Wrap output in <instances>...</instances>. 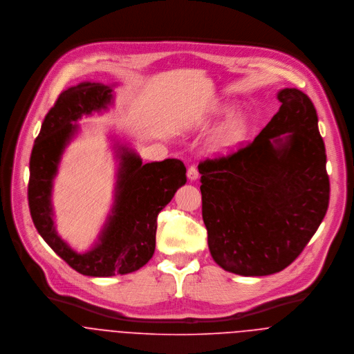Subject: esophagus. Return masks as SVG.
Here are the masks:
<instances>
[{
    "mask_svg": "<svg viewBox=\"0 0 354 354\" xmlns=\"http://www.w3.org/2000/svg\"><path fill=\"white\" fill-rule=\"evenodd\" d=\"M187 176H188V178H189L191 181H195V180H198V177H199V171H198V169H196L195 166H191V167H188Z\"/></svg>",
    "mask_w": 354,
    "mask_h": 354,
    "instance_id": "esophagus-1",
    "label": "esophagus"
}]
</instances>
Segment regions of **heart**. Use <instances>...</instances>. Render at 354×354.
<instances>
[{"mask_svg":"<svg viewBox=\"0 0 354 354\" xmlns=\"http://www.w3.org/2000/svg\"><path fill=\"white\" fill-rule=\"evenodd\" d=\"M245 121L241 117H236L230 120L225 127H222L212 138L211 147L215 151H225L232 147L244 133Z\"/></svg>","mask_w":354,"mask_h":354,"instance_id":"1","label":"heart"}]
</instances>
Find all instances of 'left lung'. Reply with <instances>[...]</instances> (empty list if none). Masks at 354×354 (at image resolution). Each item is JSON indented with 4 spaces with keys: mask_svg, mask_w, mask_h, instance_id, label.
<instances>
[{
    "mask_svg": "<svg viewBox=\"0 0 354 354\" xmlns=\"http://www.w3.org/2000/svg\"><path fill=\"white\" fill-rule=\"evenodd\" d=\"M278 113L254 140L199 163L203 221L212 259L223 270L263 277L303 252L330 201L326 149L312 101L278 93Z\"/></svg>",
    "mask_w": 354,
    "mask_h": 354,
    "instance_id": "8db88e82",
    "label": "left lung"
}]
</instances>
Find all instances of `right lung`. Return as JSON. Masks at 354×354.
<instances>
[{
    "label": "right lung",
    "mask_w": 354,
    "mask_h": 354,
    "mask_svg": "<svg viewBox=\"0 0 354 354\" xmlns=\"http://www.w3.org/2000/svg\"><path fill=\"white\" fill-rule=\"evenodd\" d=\"M110 104L113 88L102 83L84 82L62 91L42 122L30 158L28 205L32 222L54 252L88 277L124 275L143 267L155 251L158 214L187 183V169L180 159L143 163L133 150L115 143L120 163L114 204L98 241L90 251L79 253L58 236L51 189L61 155L79 129L73 122L107 110Z\"/></svg>",
    "instance_id": "1"
}]
</instances>
